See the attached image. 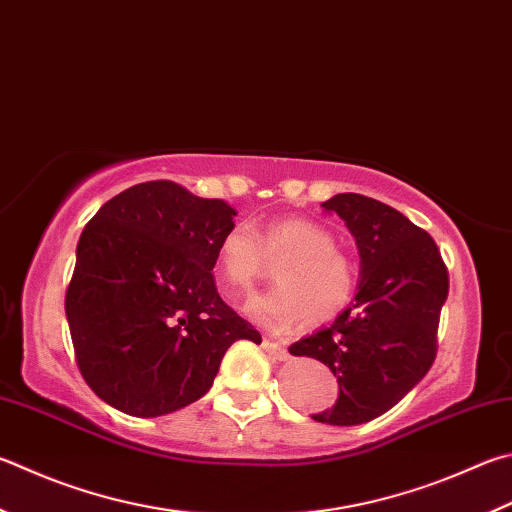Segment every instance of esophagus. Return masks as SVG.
Returning <instances> with one entry per match:
<instances>
[{
	"instance_id": "obj_1",
	"label": "esophagus",
	"mask_w": 512,
	"mask_h": 512,
	"mask_svg": "<svg viewBox=\"0 0 512 512\" xmlns=\"http://www.w3.org/2000/svg\"><path fill=\"white\" fill-rule=\"evenodd\" d=\"M262 347H264V351L268 353V356H273L275 360H288V358H291V353H288L282 345H277V342H273V340H264Z\"/></svg>"
}]
</instances>
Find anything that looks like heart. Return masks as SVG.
Masks as SVG:
<instances>
[{
  "label": "heart",
  "mask_w": 512,
  "mask_h": 512,
  "mask_svg": "<svg viewBox=\"0 0 512 512\" xmlns=\"http://www.w3.org/2000/svg\"><path fill=\"white\" fill-rule=\"evenodd\" d=\"M275 262L277 286L248 304L253 318L273 327H291L300 320L320 327L349 306L356 268L336 248V237L315 221L277 219L259 235L248 224H237L219 241L217 271L235 297H248Z\"/></svg>",
  "instance_id": "heart-1"
}]
</instances>
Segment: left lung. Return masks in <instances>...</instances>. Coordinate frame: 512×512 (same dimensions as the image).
I'll list each match as a JSON object with an SVG mask.
<instances>
[{
	"instance_id": "left-lung-1",
	"label": "left lung",
	"mask_w": 512,
	"mask_h": 512,
	"mask_svg": "<svg viewBox=\"0 0 512 512\" xmlns=\"http://www.w3.org/2000/svg\"><path fill=\"white\" fill-rule=\"evenodd\" d=\"M322 208L336 212L356 239V302L288 351L324 362L338 378L336 405L313 421L360 425L392 410L430 371L448 268L434 239L387 203L345 192Z\"/></svg>"
}]
</instances>
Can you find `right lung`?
<instances>
[{
	"label": "right lung",
	"mask_w": 512,
	"mask_h": 512,
	"mask_svg": "<svg viewBox=\"0 0 512 512\" xmlns=\"http://www.w3.org/2000/svg\"><path fill=\"white\" fill-rule=\"evenodd\" d=\"M235 215L221 199L147 181L91 217L64 311L80 374L102 401L141 418L176 412L208 392L232 342H262L212 275Z\"/></svg>",
	"instance_id": "right-lung-1"
}]
</instances>
